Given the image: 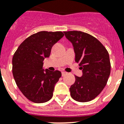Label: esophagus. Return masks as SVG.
<instances>
[{
  "label": "esophagus",
  "mask_w": 124,
  "mask_h": 124,
  "mask_svg": "<svg viewBox=\"0 0 124 124\" xmlns=\"http://www.w3.org/2000/svg\"><path fill=\"white\" fill-rule=\"evenodd\" d=\"M67 72H64V71H62V76H65V75L67 74Z\"/></svg>",
  "instance_id": "obj_1"
}]
</instances>
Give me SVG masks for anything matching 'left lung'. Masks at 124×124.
I'll return each mask as SVG.
<instances>
[{
	"label": "left lung",
	"mask_w": 124,
	"mask_h": 124,
	"mask_svg": "<svg viewBox=\"0 0 124 124\" xmlns=\"http://www.w3.org/2000/svg\"><path fill=\"white\" fill-rule=\"evenodd\" d=\"M64 33L73 45L75 61L83 70L81 77L75 76L70 96L77 101H89L107 85L111 69L108 52L99 40L88 33L78 31Z\"/></svg>",
	"instance_id": "obj_1"
}]
</instances>
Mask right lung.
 Here are the masks:
<instances>
[{"mask_svg":"<svg viewBox=\"0 0 124 124\" xmlns=\"http://www.w3.org/2000/svg\"><path fill=\"white\" fill-rule=\"evenodd\" d=\"M61 31H39L25 39L12 58V74L22 93L34 103H45L52 98L54 87L62 74L43 69L53 45L64 36Z\"/></svg>","mask_w":124,"mask_h":124,"instance_id":"1","label":"right lung"}]
</instances>
